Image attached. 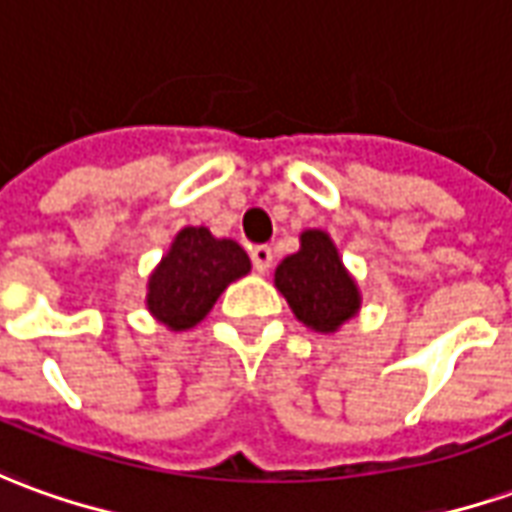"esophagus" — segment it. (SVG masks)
<instances>
[{
	"instance_id": "34e87169",
	"label": "esophagus",
	"mask_w": 512,
	"mask_h": 512,
	"mask_svg": "<svg viewBox=\"0 0 512 512\" xmlns=\"http://www.w3.org/2000/svg\"><path fill=\"white\" fill-rule=\"evenodd\" d=\"M252 263H255V268L260 271V274H266L268 268H271V263H274V252H271V246L260 244L252 249Z\"/></svg>"
}]
</instances>
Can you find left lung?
Instances as JSON below:
<instances>
[{
    "instance_id": "left-lung-1",
    "label": "left lung",
    "mask_w": 512,
    "mask_h": 512,
    "mask_svg": "<svg viewBox=\"0 0 512 512\" xmlns=\"http://www.w3.org/2000/svg\"><path fill=\"white\" fill-rule=\"evenodd\" d=\"M274 285L285 296L293 316L313 332H338L360 313L363 296L355 277L343 266L338 246L324 230L299 235V252L282 260Z\"/></svg>"
}]
</instances>
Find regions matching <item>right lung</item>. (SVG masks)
<instances>
[{
	"label": "right lung",
	"instance_id": "1",
	"mask_svg": "<svg viewBox=\"0 0 512 512\" xmlns=\"http://www.w3.org/2000/svg\"><path fill=\"white\" fill-rule=\"evenodd\" d=\"M252 271V260L230 238L207 227H182L146 285V310L171 332L196 327L227 285Z\"/></svg>",
	"mask_w": 512,
	"mask_h": 512
}]
</instances>
